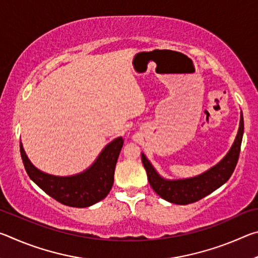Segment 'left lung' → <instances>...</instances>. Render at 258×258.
<instances>
[{
  "mask_svg": "<svg viewBox=\"0 0 258 258\" xmlns=\"http://www.w3.org/2000/svg\"><path fill=\"white\" fill-rule=\"evenodd\" d=\"M243 137V117L242 112L240 113V123L237 137L234 139L233 145L231 146L223 158L216 165L207 169L199 175L176 178V180H169L160 175L156 171V168L147 158L146 155L141 154L142 163L145 166L148 181L157 195L167 202L176 205H187L196 203L198 200L206 197L213 191L218 189L221 185L229 180L230 176L237 165V161L240 154V147Z\"/></svg>",
  "mask_w": 258,
  "mask_h": 258,
  "instance_id": "obj_1",
  "label": "left lung"
}]
</instances>
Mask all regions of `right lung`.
<instances>
[{"instance_id":"right-lung-1","label":"right lung","mask_w":258,"mask_h":258,"mask_svg":"<svg viewBox=\"0 0 258 258\" xmlns=\"http://www.w3.org/2000/svg\"><path fill=\"white\" fill-rule=\"evenodd\" d=\"M123 143L121 137L113 139L103 148L89 168L68 176L52 175L38 169L26 155L21 142L20 154L30 180L50 197L66 206L84 208L99 203L110 192L116 163Z\"/></svg>"}]
</instances>
